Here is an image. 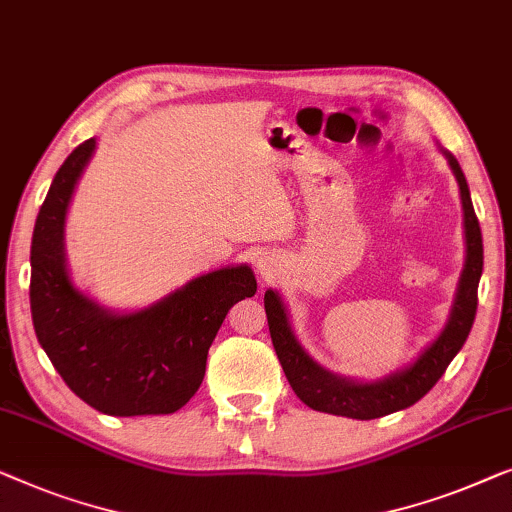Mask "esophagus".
<instances>
[{"mask_svg": "<svg viewBox=\"0 0 512 512\" xmlns=\"http://www.w3.org/2000/svg\"><path fill=\"white\" fill-rule=\"evenodd\" d=\"M257 271L262 278H273V271H276V264H273L271 257H259L257 259Z\"/></svg>", "mask_w": 512, "mask_h": 512, "instance_id": "obj_1", "label": "esophagus"}]
</instances>
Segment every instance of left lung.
I'll use <instances>...</instances> for the list:
<instances>
[{
  "label": "left lung",
  "mask_w": 512,
  "mask_h": 512,
  "mask_svg": "<svg viewBox=\"0 0 512 512\" xmlns=\"http://www.w3.org/2000/svg\"><path fill=\"white\" fill-rule=\"evenodd\" d=\"M445 157H448L452 174L459 183V194H462L466 264L462 278H459L457 297L455 304H452L448 325L441 331V336L415 359V364L383 380H376V383H355V380L334 376V373L322 369L318 362H313V357L301 348L290 327V320H287L283 299L278 297V292L266 290L264 308L273 348H276L280 366H283L294 394L308 408L320 410V413L352 417V420H376V417L397 413V410L420 401L438 383V378L443 376L448 364L469 338L475 308H478V283L482 276V234L464 171L450 153H445Z\"/></svg>",
  "instance_id": "8db88e82"
}]
</instances>
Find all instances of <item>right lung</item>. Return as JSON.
I'll return each mask as SVG.
<instances>
[{"label": "right lung", "instance_id": "add662e5", "mask_svg": "<svg viewBox=\"0 0 512 512\" xmlns=\"http://www.w3.org/2000/svg\"><path fill=\"white\" fill-rule=\"evenodd\" d=\"M95 139L83 141L53 178L32 236V322L69 390L115 417L169 415L199 390L215 334L236 301L257 292L248 264L194 278L139 313H111L71 283L64 218Z\"/></svg>", "mask_w": 512, "mask_h": 512}]
</instances>
